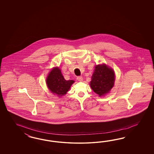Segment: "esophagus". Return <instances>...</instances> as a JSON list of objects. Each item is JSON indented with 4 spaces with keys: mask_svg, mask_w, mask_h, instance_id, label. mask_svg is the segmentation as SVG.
Here are the masks:
<instances>
[{
    "mask_svg": "<svg viewBox=\"0 0 154 154\" xmlns=\"http://www.w3.org/2000/svg\"><path fill=\"white\" fill-rule=\"evenodd\" d=\"M77 80H78L79 81H83V78H82V77H81V76L77 77Z\"/></svg>",
    "mask_w": 154,
    "mask_h": 154,
    "instance_id": "obj_1",
    "label": "esophagus"
}]
</instances>
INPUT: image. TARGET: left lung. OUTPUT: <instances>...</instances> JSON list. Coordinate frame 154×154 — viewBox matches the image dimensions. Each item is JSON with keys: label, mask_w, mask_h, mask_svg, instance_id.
Here are the masks:
<instances>
[{"label": "left lung", "mask_w": 154, "mask_h": 154, "mask_svg": "<svg viewBox=\"0 0 154 154\" xmlns=\"http://www.w3.org/2000/svg\"><path fill=\"white\" fill-rule=\"evenodd\" d=\"M115 80L114 70L103 64L95 66L90 85L94 91L101 97L109 93L114 86Z\"/></svg>", "instance_id": "left-lung-1"}]
</instances>
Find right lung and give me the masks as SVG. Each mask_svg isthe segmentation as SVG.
<instances>
[{
  "label": "right lung",
  "instance_id": "obj_1",
  "mask_svg": "<svg viewBox=\"0 0 154 154\" xmlns=\"http://www.w3.org/2000/svg\"><path fill=\"white\" fill-rule=\"evenodd\" d=\"M74 82L73 80H65L58 67L54 68L46 79L48 88L51 93L59 97L66 94Z\"/></svg>",
  "mask_w": 154,
  "mask_h": 154
}]
</instances>
